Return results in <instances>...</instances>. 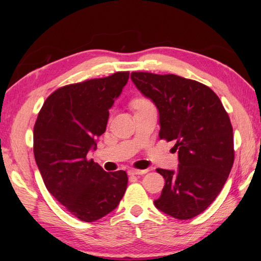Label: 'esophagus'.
Masks as SVG:
<instances>
[{"label":"esophagus","mask_w":261,"mask_h":261,"mask_svg":"<svg viewBox=\"0 0 261 261\" xmlns=\"http://www.w3.org/2000/svg\"><path fill=\"white\" fill-rule=\"evenodd\" d=\"M148 173V169H131L127 171V174L130 176H138V175H143V174H147Z\"/></svg>","instance_id":"obj_1"}]
</instances>
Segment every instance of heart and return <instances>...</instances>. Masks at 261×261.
<instances>
[{
  "label": "heart",
  "instance_id": "heart-1",
  "mask_svg": "<svg viewBox=\"0 0 261 261\" xmlns=\"http://www.w3.org/2000/svg\"><path fill=\"white\" fill-rule=\"evenodd\" d=\"M146 104H149V102L146 101L145 98H136L132 101V105H134L135 109L143 107V105H146Z\"/></svg>",
  "mask_w": 261,
  "mask_h": 261
}]
</instances>
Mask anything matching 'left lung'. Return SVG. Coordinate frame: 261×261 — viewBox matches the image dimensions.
Masks as SVG:
<instances>
[{
    "instance_id": "1",
    "label": "left lung",
    "mask_w": 261,
    "mask_h": 261,
    "mask_svg": "<svg viewBox=\"0 0 261 261\" xmlns=\"http://www.w3.org/2000/svg\"><path fill=\"white\" fill-rule=\"evenodd\" d=\"M143 96L156 105L159 137L175 140L176 170L160 169L165 186L153 204L178 220L195 218L222 190L233 166V130L218 95L196 81L173 74L131 73Z\"/></svg>"
}]
</instances>
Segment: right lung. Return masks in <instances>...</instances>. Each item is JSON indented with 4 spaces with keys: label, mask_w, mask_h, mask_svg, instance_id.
I'll list each match as a JSON object with an SVG mask.
<instances>
[{
    "label": "right lung",
    "mask_w": 261,
    "mask_h": 261,
    "mask_svg": "<svg viewBox=\"0 0 261 261\" xmlns=\"http://www.w3.org/2000/svg\"><path fill=\"white\" fill-rule=\"evenodd\" d=\"M127 71L58 88L43 103L33 129V153L49 193L77 219L93 222L118 207L127 176L87 159L107 129L109 110Z\"/></svg>",
    "instance_id": "right-lung-1"
}]
</instances>
